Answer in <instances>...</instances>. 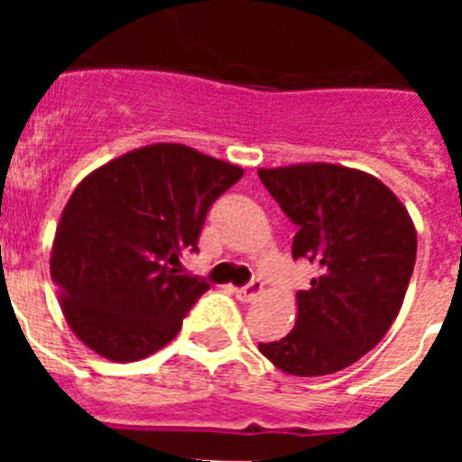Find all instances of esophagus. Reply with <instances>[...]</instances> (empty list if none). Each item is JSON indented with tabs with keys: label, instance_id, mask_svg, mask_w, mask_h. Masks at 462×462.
<instances>
[{
	"label": "esophagus",
	"instance_id": "obj_1",
	"mask_svg": "<svg viewBox=\"0 0 462 462\" xmlns=\"http://www.w3.org/2000/svg\"><path fill=\"white\" fill-rule=\"evenodd\" d=\"M234 293H236V298H240V300H245V303H250V300H256V298L263 293V284H261L259 280H252L250 284L234 289Z\"/></svg>",
	"mask_w": 462,
	"mask_h": 462
}]
</instances>
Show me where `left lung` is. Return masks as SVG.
Here are the masks:
<instances>
[{"mask_svg":"<svg viewBox=\"0 0 462 462\" xmlns=\"http://www.w3.org/2000/svg\"><path fill=\"white\" fill-rule=\"evenodd\" d=\"M261 182L298 226L293 259L319 275L296 293V326L259 352L282 373L319 377L368 354L405 300L416 228L398 196L374 175L337 164L259 169Z\"/></svg>","mask_w":462,"mask_h":462,"instance_id":"1","label":"left lung"}]
</instances>
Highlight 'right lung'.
<instances>
[{
	"label": "right lung",
	"instance_id": "obj_1",
	"mask_svg": "<svg viewBox=\"0 0 462 462\" xmlns=\"http://www.w3.org/2000/svg\"><path fill=\"white\" fill-rule=\"evenodd\" d=\"M240 178V166L154 143L80 180L57 224L51 275L83 345L132 363L178 336L210 284L171 266L196 252L212 201Z\"/></svg>",
	"mask_w": 462,
	"mask_h": 462
}]
</instances>
